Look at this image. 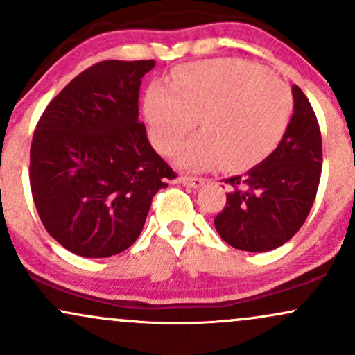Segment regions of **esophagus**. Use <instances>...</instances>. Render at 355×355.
<instances>
[{
    "mask_svg": "<svg viewBox=\"0 0 355 355\" xmlns=\"http://www.w3.org/2000/svg\"><path fill=\"white\" fill-rule=\"evenodd\" d=\"M182 183V185L189 187V189H197V187H200L203 183V178L200 177H180V180H178Z\"/></svg>",
    "mask_w": 355,
    "mask_h": 355,
    "instance_id": "esophagus-1",
    "label": "esophagus"
}]
</instances>
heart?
I'll return each mask as SVG.
<instances>
[{"instance_id": "1", "label": "heart", "mask_w": 355, "mask_h": 355, "mask_svg": "<svg viewBox=\"0 0 355 355\" xmlns=\"http://www.w3.org/2000/svg\"><path fill=\"white\" fill-rule=\"evenodd\" d=\"M294 113L291 89L262 67L223 58L190 63L170 85H153L146 93L145 116L152 141L162 153H173L197 123L202 133L178 155L190 172L247 168L270 155L282 141Z\"/></svg>"}]
</instances>
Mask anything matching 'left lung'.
Instances as JSON below:
<instances>
[{
  "mask_svg": "<svg viewBox=\"0 0 355 355\" xmlns=\"http://www.w3.org/2000/svg\"><path fill=\"white\" fill-rule=\"evenodd\" d=\"M294 115L280 141L262 164L225 178L229 193L214 218L229 245L267 252L284 245L304 225L319 189L322 137L307 96L292 87Z\"/></svg>",
  "mask_w": 355,
  "mask_h": 355,
  "instance_id": "obj_1",
  "label": "left lung"
}]
</instances>
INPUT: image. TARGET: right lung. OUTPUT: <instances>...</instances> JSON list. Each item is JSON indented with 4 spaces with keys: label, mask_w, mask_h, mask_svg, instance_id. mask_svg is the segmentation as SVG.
<instances>
[{
    "label": "right lung",
    "mask_w": 355,
    "mask_h": 355,
    "mask_svg": "<svg viewBox=\"0 0 355 355\" xmlns=\"http://www.w3.org/2000/svg\"><path fill=\"white\" fill-rule=\"evenodd\" d=\"M153 60H107L81 71L44 108L30 150L31 195L44 229L80 257L128 248L152 200L177 173L138 121Z\"/></svg>",
    "instance_id": "1"
}]
</instances>
